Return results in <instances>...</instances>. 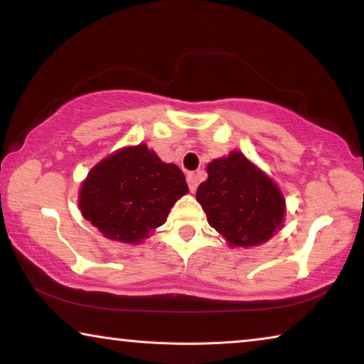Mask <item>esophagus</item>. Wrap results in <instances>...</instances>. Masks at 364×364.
<instances>
[{"label": "esophagus", "instance_id": "obj_1", "mask_svg": "<svg viewBox=\"0 0 364 364\" xmlns=\"http://www.w3.org/2000/svg\"><path fill=\"white\" fill-rule=\"evenodd\" d=\"M188 186H189V191L194 193L198 189V176L194 175V173H189L188 175Z\"/></svg>", "mask_w": 364, "mask_h": 364}]
</instances>
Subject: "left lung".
<instances>
[{
    "label": "left lung",
    "instance_id": "8db88e82",
    "mask_svg": "<svg viewBox=\"0 0 364 364\" xmlns=\"http://www.w3.org/2000/svg\"><path fill=\"white\" fill-rule=\"evenodd\" d=\"M196 199L209 225L232 247L267 242L284 217V198L278 186L238 151L210 161Z\"/></svg>",
    "mask_w": 364,
    "mask_h": 364
}]
</instances>
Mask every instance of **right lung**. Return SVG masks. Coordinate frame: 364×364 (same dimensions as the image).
I'll return each mask as SVG.
<instances>
[{
    "instance_id": "1",
    "label": "right lung",
    "mask_w": 364,
    "mask_h": 364,
    "mask_svg": "<svg viewBox=\"0 0 364 364\" xmlns=\"http://www.w3.org/2000/svg\"><path fill=\"white\" fill-rule=\"evenodd\" d=\"M188 193L186 178L145 145L100 161L80 189V210L102 235L139 243L164 225L171 205Z\"/></svg>"
}]
</instances>
